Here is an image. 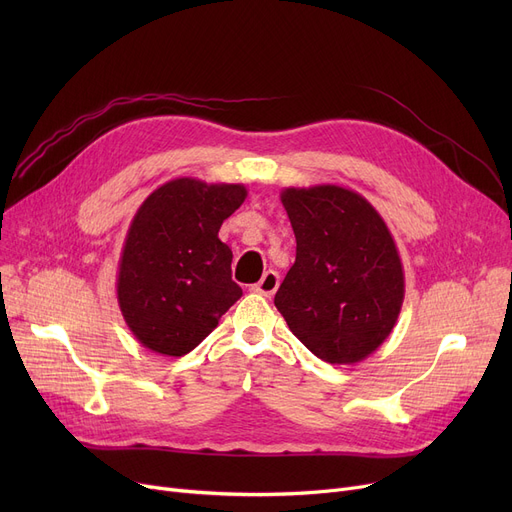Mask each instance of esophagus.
Masks as SVG:
<instances>
[{"instance_id":"1","label":"esophagus","mask_w":512,"mask_h":512,"mask_svg":"<svg viewBox=\"0 0 512 512\" xmlns=\"http://www.w3.org/2000/svg\"><path fill=\"white\" fill-rule=\"evenodd\" d=\"M278 286H280V276H278V272L267 270V272L263 274V278H261L257 284L251 286V290L263 294V297H272V294L278 290Z\"/></svg>"}]
</instances>
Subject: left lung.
I'll return each mask as SVG.
<instances>
[{"mask_svg": "<svg viewBox=\"0 0 512 512\" xmlns=\"http://www.w3.org/2000/svg\"><path fill=\"white\" fill-rule=\"evenodd\" d=\"M297 259L276 292L290 332L321 361L353 365L378 351L405 301L396 242L351 188L317 184L280 193Z\"/></svg>", "mask_w": 512, "mask_h": 512, "instance_id": "obj_1", "label": "left lung"}]
</instances>
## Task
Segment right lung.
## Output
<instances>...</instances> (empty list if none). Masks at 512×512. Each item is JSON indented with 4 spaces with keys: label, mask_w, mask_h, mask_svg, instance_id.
<instances>
[{
    "label": "right lung",
    "mask_w": 512,
    "mask_h": 512,
    "mask_svg": "<svg viewBox=\"0 0 512 512\" xmlns=\"http://www.w3.org/2000/svg\"><path fill=\"white\" fill-rule=\"evenodd\" d=\"M245 199V184L174 178L134 213L116 290L126 326L149 351L191 353L242 297L218 232Z\"/></svg>",
    "instance_id": "obj_1"
}]
</instances>
